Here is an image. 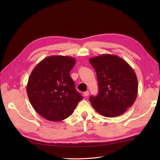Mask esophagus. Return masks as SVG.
Returning a JSON list of instances; mask_svg holds the SVG:
<instances>
[{
  "instance_id": "1",
  "label": "esophagus",
  "mask_w": 160,
  "mask_h": 160,
  "mask_svg": "<svg viewBox=\"0 0 160 160\" xmlns=\"http://www.w3.org/2000/svg\"><path fill=\"white\" fill-rule=\"evenodd\" d=\"M89 92L88 91H85L84 93H83V95H84L85 97H88L89 95Z\"/></svg>"
}]
</instances>
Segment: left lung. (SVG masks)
Masks as SVG:
<instances>
[{"label":"left lung","instance_id":"8db88e82","mask_svg":"<svg viewBox=\"0 0 160 160\" xmlns=\"http://www.w3.org/2000/svg\"><path fill=\"white\" fill-rule=\"evenodd\" d=\"M98 80V93L89 101L95 110L107 117L123 114L138 95V82L131 66L120 57L104 54L89 60Z\"/></svg>","mask_w":160,"mask_h":160}]
</instances>
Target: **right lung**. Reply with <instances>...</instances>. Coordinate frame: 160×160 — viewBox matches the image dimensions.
<instances>
[{"instance_id":"obj_1","label":"right lung","mask_w":160,"mask_h":160,"mask_svg":"<svg viewBox=\"0 0 160 160\" xmlns=\"http://www.w3.org/2000/svg\"><path fill=\"white\" fill-rule=\"evenodd\" d=\"M75 63L72 57L51 56L32 71L27 95L34 110L45 119L54 122L67 119L82 99L69 74Z\"/></svg>"}]
</instances>
